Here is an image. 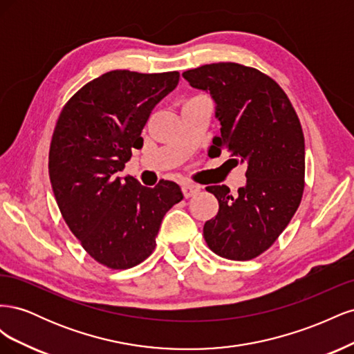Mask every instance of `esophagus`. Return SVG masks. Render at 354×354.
I'll use <instances>...</instances> for the list:
<instances>
[{"label":"esophagus","mask_w":354,"mask_h":354,"mask_svg":"<svg viewBox=\"0 0 354 354\" xmlns=\"http://www.w3.org/2000/svg\"><path fill=\"white\" fill-rule=\"evenodd\" d=\"M181 190H183L185 198H190V196H195L199 194L201 186L195 185V183H183L181 185Z\"/></svg>","instance_id":"obj_1"}]
</instances>
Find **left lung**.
<instances>
[{"mask_svg":"<svg viewBox=\"0 0 354 354\" xmlns=\"http://www.w3.org/2000/svg\"><path fill=\"white\" fill-rule=\"evenodd\" d=\"M194 88L216 102L221 136L211 151L246 162V185L208 186L218 212L203 226L212 252L246 261L269 250L291 221L304 190V134L285 91L259 69L239 63H211L183 72Z\"/></svg>","mask_w":354,"mask_h":354,"instance_id":"1","label":"left lung"}]
</instances>
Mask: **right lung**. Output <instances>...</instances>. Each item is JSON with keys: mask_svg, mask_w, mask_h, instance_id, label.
<instances>
[{"mask_svg": "<svg viewBox=\"0 0 354 354\" xmlns=\"http://www.w3.org/2000/svg\"><path fill=\"white\" fill-rule=\"evenodd\" d=\"M178 80L176 71H111L85 84L59 115L48 153L51 187L82 248L109 269L145 261L167 211L183 199L174 181L151 189L116 174L143 146L152 109Z\"/></svg>", "mask_w": 354, "mask_h": 354, "instance_id": "1", "label": "right lung"}]
</instances>
